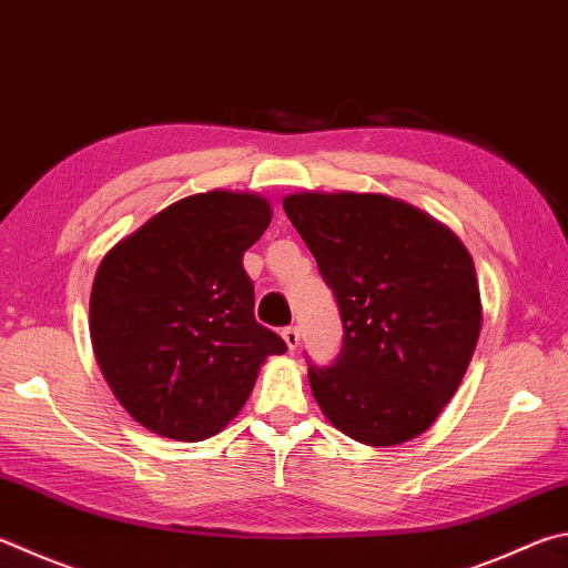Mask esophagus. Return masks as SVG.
Instances as JSON below:
<instances>
[{"label":"esophagus","instance_id":"obj_1","mask_svg":"<svg viewBox=\"0 0 568 568\" xmlns=\"http://www.w3.org/2000/svg\"><path fill=\"white\" fill-rule=\"evenodd\" d=\"M283 339H285L287 347L295 349L297 343H301V333H297L295 325H287V327H283Z\"/></svg>","mask_w":568,"mask_h":568}]
</instances>
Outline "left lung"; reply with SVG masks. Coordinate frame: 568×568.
<instances>
[{
    "mask_svg": "<svg viewBox=\"0 0 568 568\" xmlns=\"http://www.w3.org/2000/svg\"><path fill=\"white\" fill-rule=\"evenodd\" d=\"M283 209L343 317L337 357L327 367L307 363L320 409L363 445L422 435L477 347L471 255L445 225L387 195L295 193Z\"/></svg>",
    "mask_w": 568,
    "mask_h": 568,
    "instance_id": "obj_1",
    "label": "left lung"
}]
</instances>
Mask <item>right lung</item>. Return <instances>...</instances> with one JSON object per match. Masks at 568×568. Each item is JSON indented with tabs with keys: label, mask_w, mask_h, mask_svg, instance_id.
<instances>
[{
	"label": "right lung",
	"mask_w": 568,
	"mask_h": 568,
	"mask_svg": "<svg viewBox=\"0 0 568 568\" xmlns=\"http://www.w3.org/2000/svg\"><path fill=\"white\" fill-rule=\"evenodd\" d=\"M271 225L253 193L189 195L113 245L91 287V345L113 395L161 437L201 442L239 415L287 345L253 315L243 253Z\"/></svg>",
	"instance_id": "1"
}]
</instances>
